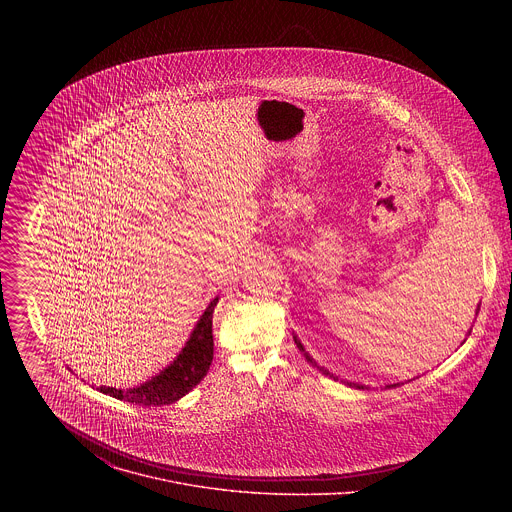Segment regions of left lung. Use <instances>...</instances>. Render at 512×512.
Instances as JSON below:
<instances>
[{
  "label": "left lung",
  "instance_id": "8db88e82",
  "mask_svg": "<svg viewBox=\"0 0 512 512\" xmlns=\"http://www.w3.org/2000/svg\"><path fill=\"white\" fill-rule=\"evenodd\" d=\"M477 311H479V307H477ZM469 333H471V331H469ZM293 341H295L297 349L303 353V357H305V359H307L311 365L317 366V370H319V372H323V374H327V376H333V374H331L327 368H323V366L317 365V363H315V361H313V359H311V357L305 353V349H303V345H301V341H299L297 337H293ZM333 378H335V376H333ZM345 384H347V386H351V388H359V390H365L366 388L365 384H357V382H345ZM402 384H404V382H402ZM394 386H400V382H398V384H390V386H386V388H394Z\"/></svg>",
  "mask_w": 512,
  "mask_h": 512
}]
</instances>
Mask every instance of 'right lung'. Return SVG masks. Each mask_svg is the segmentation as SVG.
Masks as SVG:
<instances>
[{
  "mask_svg": "<svg viewBox=\"0 0 512 512\" xmlns=\"http://www.w3.org/2000/svg\"><path fill=\"white\" fill-rule=\"evenodd\" d=\"M217 303L219 297L209 303L175 361L165 366L159 374L134 388L100 386L98 390L112 398L140 406H165L189 394L207 376L213 363V311Z\"/></svg>",
  "mask_w": 512,
  "mask_h": 512,
  "instance_id": "1",
  "label": "right lung"
}]
</instances>
